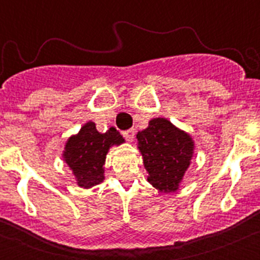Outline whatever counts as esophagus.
Segmentation results:
<instances>
[{
  "label": "esophagus",
  "mask_w": 260,
  "mask_h": 260,
  "mask_svg": "<svg viewBox=\"0 0 260 260\" xmlns=\"http://www.w3.org/2000/svg\"><path fill=\"white\" fill-rule=\"evenodd\" d=\"M123 136H124V138L128 141V142H132L133 138H135V129L131 128V129L124 131V132H123Z\"/></svg>",
  "instance_id": "1"
}]
</instances>
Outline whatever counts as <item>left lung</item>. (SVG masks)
<instances>
[{"label":"left lung","instance_id":"1","mask_svg":"<svg viewBox=\"0 0 260 260\" xmlns=\"http://www.w3.org/2000/svg\"><path fill=\"white\" fill-rule=\"evenodd\" d=\"M137 140L148 182L161 192H175L191 164L192 138L166 118H153Z\"/></svg>","mask_w":260,"mask_h":260}]
</instances>
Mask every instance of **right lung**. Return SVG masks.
Here are the masks:
<instances>
[{
  "mask_svg": "<svg viewBox=\"0 0 260 260\" xmlns=\"http://www.w3.org/2000/svg\"><path fill=\"white\" fill-rule=\"evenodd\" d=\"M123 142L124 140L115 128L101 133L96 131L95 123L88 122L80 128L78 135L67 141L62 157L74 174L78 185L90 188L103 182V166L109 148Z\"/></svg>",
  "mask_w": 260,
  "mask_h": 260,
  "instance_id": "add662e5",
  "label": "right lung"
}]
</instances>
